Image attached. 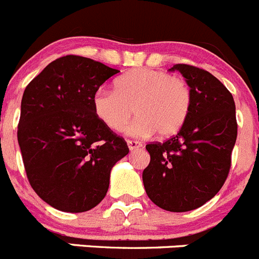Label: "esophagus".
Here are the masks:
<instances>
[{
    "label": "esophagus",
    "instance_id": "1",
    "mask_svg": "<svg viewBox=\"0 0 259 259\" xmlns=\"http://www.w3.org/2000/svg\"><path fill=\"white\" fill-rule=\"evenodd\" d=\"M127 145H128V149L131 150V151H134V150H139L140 147L142 146L141 142H139V141H134V140H128V141H127Z\"/></svg>",
    "mask_w": 259,
    "mask_h": 259
}]
</instances>
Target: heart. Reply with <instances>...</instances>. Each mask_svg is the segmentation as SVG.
<instances>
[{
  "label": "heart",
  "mask_w": 259,
  "mask_h": 259,
  "mask_svg": "<svg viewBox=\"0 0 259 259\" xmlns=\"http://www.w3.org/2000/svg\"><path fill=\"white\" fill-rule=\"evenodd\" d=\"M98 119L112 131H122L135 113L128 134L161 139L174 136L188 119L192 93L188 83L166 71L137 68L120 76L114 91L100 90L93 98Z\"/></svg>",
  "instance_id": "heart-1"
}]
</instances>
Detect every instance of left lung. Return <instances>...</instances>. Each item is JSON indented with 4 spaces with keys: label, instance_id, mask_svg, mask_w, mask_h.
Here are the masks:
<instances>
[{
    "label": "left lung",
    "instance_id": "obj_1",
    "mask_svg": "<svg viewBox=\"0 0 259 259\" xmlns=\"http://www.w3.org/2000/svg\"><path fill=\"white\" fill-rule=\"evenodd\" d=\"M192 93V108L181 131L165 142L146 145L150 164L145 191L160 208L186 212L201 207L221 189L231 165L238 124L230 91L194 66L174 65Z\"/></svg>",
    "mask_w": 259,
    "mask_h": 259
}]
</instances>
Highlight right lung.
I'll list each match as a JSON object with an SVG mask.
<instances>
[{"instance_id":"add662e5","label":"right lung","mask_w":259,"mask_h":259,"mask_svg":"<svg viewBox=\"0 0 259 259\" xmlns=\"http://www.w3.org/2000/svg\"><path fill=\"white\" fill-rule=\"evenodd\" d=\"M118 72L71 54L49 63L24 91L17 141L29 183L52 207L85 212L99 205L110 170L130 152L93 108L100 86Z\"/></svg>"}]
</instances>
